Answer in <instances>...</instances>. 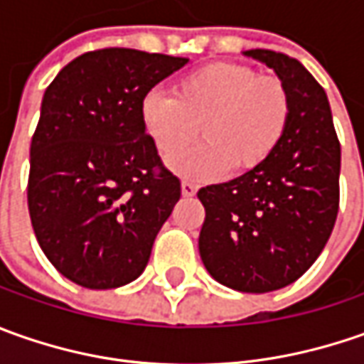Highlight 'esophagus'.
<instances>
[{"instance_id":"34e87169","label":"esophagus","mask_w":364,"mask_h":364,"mask_svg":"<svg viewBox=\"0 0 364 364\" xmlns=\"http://www.w3.org/2000/svg\"><path fill=\"white\" fill-rule=\"evenodd\" d=\"M196 190H198L196 184H192V182H182V194H184V196H194Z\"/></svg>"}]
</instances>
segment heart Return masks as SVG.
Masks as SVG:
<instances>
[{"mask_svg":"<svg viewBox=\"0 0 364 364\" xmlns=\"http://www.w3.org/2000/svg\"><path fill=\"white\" fill-rule=\"evenodd\" d=\"M141 125L161 158L196 141L204 144L170 161L188 180H217L231 166L255 170L269 160L286 135L291 99L286 82L241 63H213L190 73L174 95L149 91L139 105Z\"/></svg>","mask_w":364,"mask_h":364,"instance_id":"obj_1","label":"heart"}]
</instances>
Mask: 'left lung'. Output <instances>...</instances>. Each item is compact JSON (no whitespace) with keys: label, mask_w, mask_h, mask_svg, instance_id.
<instances>
[{"label":"left lung","mask_w":364,"mask_h":364,"mask_svg":"<svg viewBox=\"0 0 364 364\" xmlns=\"http://www.w3.org/2000/svg\"><path fill=\"white\" fill-rule=\"evenodd\" d=\"M286 82L291 117L265 164L198 190V249L218 284L265 294L294 284L322 253L338 215L341 144L328 97L304 64L273 50H247Z\"/></svg>","instance_id":"8db88e82"}]
</instances>
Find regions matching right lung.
Wrapping results in <instances>:
<instances>
[{
  "label": "right lung",
  "mask_w": 364,
  "mask_h": 364,
  "mask_svg": "<svg viewBox=\"0 0 364 364\" xmlns=\"http://www.w3.org/2000/svg\"><path fill=\"white\" fill-rule=\"evenodd\" d=\"M186 63L95 50L66 64L44 92L28 208L44 255L78 286L113 289L137 279L180 200V180L164 168L139 105Z\"/></svg>",
  "instance_id": "obj_1"
}]
</instances>
